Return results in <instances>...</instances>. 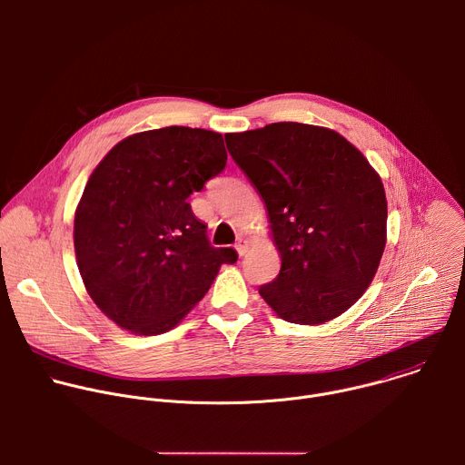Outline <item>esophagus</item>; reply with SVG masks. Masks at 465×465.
Masks as SVG:
<instances>
[{
  "label": "esophagus",
  "mask_w": 465,
  "mask_h": 465,
  "mask_svg": "<svg viewBox=\"0 0 465 465\" xmlns=\"http://www.w3.org/2000/svg\"><path fill=\"white\" fill-rule=\"evenodd\" d=\"M248 246H250V242H248V239H244V237H239L237 242H235V250H237L239 255H244V253L248 252Z\"/></svg>",
  "instance_id": "1"
}]
</instances>
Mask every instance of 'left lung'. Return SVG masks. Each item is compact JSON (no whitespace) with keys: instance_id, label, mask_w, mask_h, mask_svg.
I'll return each mask as SVG.
<instances>
[{"instance_id":"8db88e82","label":"left lung","mask_w":465,"mask_h":465,"mask_svg":"<svg viewBox=\"0 0 465 465\" xmlns=\"http://www.w3.org/2000/svg\"><path fill=\"white\" fill-rule=\"evenodd\" d=\"M224 138L267 206L282 257L278 278L259 289L262 300L302 325L346 312L370 287L386 244L379 173L325 126L283 121Z\"/></svg>"}]
</instances>
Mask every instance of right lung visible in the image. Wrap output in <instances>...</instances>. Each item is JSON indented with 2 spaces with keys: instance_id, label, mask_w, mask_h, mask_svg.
Instances as JSON below:
<instances>
[{
  "instance_id": "add662e5",
  "label": "right lung",
  "mask_w": 465,
  "mask_h": 465,
  "mask_svg": "<svg viewBox=\"0 0 465 465\" xmlns=\"http://www.w3.org/2000/svg\"><path fill=\"white\" fill-rule=\"evenodd\" d=\"M223 134L165 126L138 132L90 174L75 210L83 283L101 312L134 335L176 327L210 291L233 248H213L187 198L226 167Z\"/></svg>"
}]
</instances>
